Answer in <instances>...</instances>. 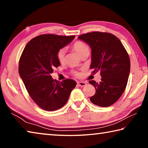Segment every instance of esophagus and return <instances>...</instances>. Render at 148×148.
I'll list each match as a JSON object with an SVG mask.
<instances>
[{
    "mask_svg": "<svg viewBox=\"0 0 148 148\" xmlns=\"http://www.w3.org/2000/svg\"><path fill=\"white\" fill-rule=\"evenodd\" d=\"M77 84L80 87H84L87 85V82H78Z\"/></svg>",
    "mask_w": 148,
    "mask_h": 148,
    "instance_id": "obj_1",
    "label": "esophagus"
}]
</instances>
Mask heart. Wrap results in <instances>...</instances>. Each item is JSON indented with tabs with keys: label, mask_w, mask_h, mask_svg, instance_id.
Returning a JSON list of instances; mask_svg holds the SVG:
<instances>
[{
	"label": "heart",
	"mask_w": 148,
	"mask_h": 148,
	"mask_svg": "<svg viewBox=\"0 0 148 148\" xmlns=\"http://www.w3.org/2000/svg\"><path fill=\"white\" fill-rule=\"evenodd\" d=\"M72 47L79 54L80 57H82L84 55L89 54L90 47L89 45L83 41L78 40L75 42L73 45H72ZM56 57L60 63H63L65 59V49L64 48L59 49L56 53ZM80 75H81V74L79 73V72H76L75 73V76H80Z\"/></svg>",
	"instance_id": "b5f03b06"
}]
</instances>
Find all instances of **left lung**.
I'll list each match as a JSON object with an SVG mask.
<instances>
[{"label":"left lung","mask_w":148,"mask_h":148,"mask_svg":"<svg viewBox=\"0 0 148 148\" xmlns=\"http://www.w3.org/2000/svg\"><path fill=\"white\" fill-rule=\"evenodd\" d=\"M78 38L91 48L92 74L101 72V82H89L96 92L90 97L95 105L108 107L118 100L126 88L131 62L129 54L119 38L108 32H92L83 34Z\"/></svg>","instance_id":"1"}]
</instances>
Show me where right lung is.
Segmentation results:
<instances>
[{
  "label": "right lung",
  "instance_id": "obj_1",
  "mask_svg": "<svg viewBox=\"0 0 148 148\" xmlns=\"http://www.w3.org/2000/svg\"><path fill=\"white\" fill-rule=\"evenodd\" d=\"M75 36L41 34L31 40L25 47L19 62V74L30 97L46 111L64 106L76 86L71 79L61 82L52 78L53 69L60 66L56 57L58 50L66 46Z\"/></svg>",
  "mask_w": 148,
  "mask_h": 148
}]
</instances>
